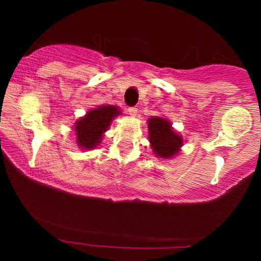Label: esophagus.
<instances>
[{
	"instance_id": "34e87169",
	"label": "esophagus",
	"mask_w": 261,
	"mask_h": 261,
	"mask_svg": "<svg viewBox=\"0 0 261 261\" xmlns=\"http://www.w3.org/2000/svg\"><path fill=\"white\" fill-rule=\"evenodd\" d=\"M127 112H128V115L133 116V117H135V116L138 115V109H136V107H128Z\"/></svg>"
}]
</instances>
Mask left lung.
<instances>
[{
  "instance_id": "left-lung-1",
  "label": "left lung",
  "mask_w": 261,
  "mask_h": 261,
  "mask_svg": "<svg viewBox=\"0 0 261 261\" xmlns=\"http://www.w3.org/2000/svg\"><path fill=\"white\" fill-rule=\"evenodd\" d=\"M149 139L152 150L160 158H172L179 151L183 140L172 130L168 120L162 117L149 118Z\"/></svg>"
}]
</instances>
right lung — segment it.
<instances>
[{"mask_svg":"<svg viewBox=\"0 0 261 261\" xmlns=\"http://www.w3.org/2000/svg\"><path fill=\"white\" fill-rule=\"evenodd\" d=\"M117 107L99 106L87 112L83 118L75 123L77 144L83 149H93L99 144L102 134L109 128L112 118L120 115Z\"/></svg>","mask_w":261,"mask_h":261,"instance_id":"obj_1","label":"right lung"}]
</instances>
